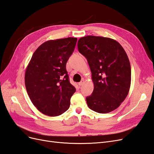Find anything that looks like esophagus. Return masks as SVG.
I'll return each instance as SVG.
<instances>
[{"instance_id": "1", "label": "esophagus", "mask_w": 154, "mask_h": 154, "mask_svg": "<svg viewBox=\"0 0 154 154\" xmlns=\"http://www.w3.org/2000/svg\"><path fill=\"white\" fill-rule=\"evenodd\" d=\"M84 82H85V80H82L80 82L78 83L79 86H82V85L83 84V83H84Z\"/></svg>"}]
</instances>
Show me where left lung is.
<instances>
[{"mask_svg": "<svg viewBox=\"0 0 154 154\" xmlns=\"http://www.w3.org/2000/svg\"><path fill=\"white\" fill-rule=\"evenodd\" d=\"M79 52L87 60L94 91L86 97L89 109L101 114L119 106L131 83V67L125 51L117 41L88 35L78 41Z\"/></svg>", "mask_w": 154, "mask_h": 154, "instance_id": "obj_1", "label": "left lung"}]
</instances>
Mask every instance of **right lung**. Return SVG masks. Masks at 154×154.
<instances>
[{"label":"right lung","mask_w":154,"mask_h":154,"mask_svg":"<svg viewBox=\"0 0 154 154\" xmlns=\"http://www.w3.org/2000/svg\"><path fill=\"white\" fill-rule=\"evenodd\" d=\"M76 38L51 40L32 54L25 72V85L31 102L42 113L58 116L67 111L76 88L69 82L66 63Z\"/></svg>","instance_id":"right-lung-1"}]
</instances>
